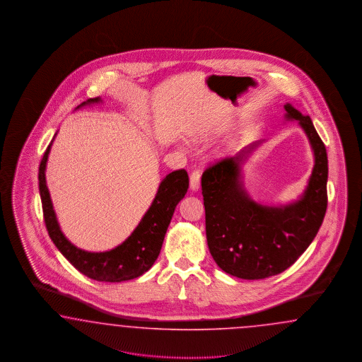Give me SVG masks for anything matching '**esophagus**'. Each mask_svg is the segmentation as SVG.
Masks as SVG:
<instances>
[{"label":"esophagus","mask_w":362,"mask_h":362,"mask_svg":"<svg viewBox=\"0 0 362 362\" xmlns=\"http://www.w3.org/2000/svg\"><path fill=\"white\" fill-rule=\"evenodd\" d=\"M199 187H200V171L195 170V171H192V174L189 176V188L194 192H197Z\"/></svg>","instance_id":"esophagus-1"}]
</instances>
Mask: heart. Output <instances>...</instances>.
<instances>
[{"instance_id":"obj_1","label":"heart","mask_w":362,"mask_h":362,"mask_svg":"<svg viewBox=\"0 0 362 362\" xmlns=\"http://www.w3.org/2000/svg\"><path fill=\"white\" fill-rule=\"evenodd\" d=\"M187 135L191 141H202L209 135V130H206L203 127H195V129H191L189 132H187Z\"/></svg>"}]
</instances>
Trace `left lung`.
<instances>
[{"mask_svg":"<svg viewBox=\"0 0 362 362\" xmlns=\"http://www.w3.org/2000/svg\"><path fill=\"white\" fill-rule=\"evenodd\" d=\"M285 119L297 121L310 143L315 165L301 197L288 204L255 202L243 183V165L263 141L251 143L202 176L209 252L226 274L260 280L281 274L305 252L327 212L328 156L309 115L284 105Z\"/></svg>","mask_w":362,"mask_h":362,"instance_id":"left-lung-1","label":"left lung"}]
</instances>
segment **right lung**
Returning <instances> with one entry per match:
<instances>
[{"label":"right lung","mask_w":362,"mask_h":362,"mask_svg":"<svg viewBox=\"0 0 362 362\" xmlns=\"http://www.w3.org/2000/svg\"><path fill=\"white\" fill-rule=\"evenodd\" d=\"M95 103H102L100 97L88 99L76 110ZM53 141L47 146L42 156L38 171V182L45 224L55 247L76 269L93 280L121 283L142 276L158 259L175 207L187 194L188 175L186 170L173 171L160 182L150 209L146 211L139 224L126 240L105 252H88L78 248L66 238L57 220L45 176L46 162Z\"/></svg>","instance_id":"1"}]
</instances>
